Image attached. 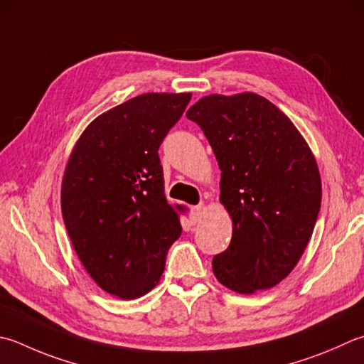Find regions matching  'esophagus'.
Segmentation results:
<instances>
[{"label":"esophagus","mask_w":364,"mask_h":364,"mask_svg":"<svg viewBox=\"0 0 364 364\" xmlns=\"http://www.w3.org/2000/svg\"><path fill=\"white\" fill-rule=\"evenodd\" d=\"M202 211H203V205H197V206H192V208H191V215H189V218H191V223L194 224V225L200 223V219H202Z\"/></svg>","instance_id":"1"}]
</instances>
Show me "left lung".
I'll use <instances>...</instances> for the list:
<instances>
[{
	"label": "left lung",
	"mask_w": 364,
	"mask_h": 364,
	"mask_svg": "<svg viewBox=\"0 0 364 364\" xmlns=\"http://www.w3.org/2000/svg\"><path fill=\"white\" fill-rule=\"evenodd\" d=\"M186 117L215 151L219 200L233 227L213 273L237 294L274 287L301 259L318 216L314 154L286 113L255 92L203 96Z\"/></svg>",
	"instance_id": "8db88e82"
}]
</instances>
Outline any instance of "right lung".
<instances>
[{"label":"right lung","mask_w":364,"mask_h":364,"mask_svg":"<svg viewBox=\"0 0 364 364\" xmlns=\"http://www.w3.org/2000/svg\"><path fill=\"white\" fill-rule=\"evenodd\" d=\"M191 92H146L104 112L69 156L61 213L78 259L99 287L121 300L159 282L167 251L181 235L164 194L158 149Z\"/></svg>","instance_id":"add662e5"}]
</instances>
